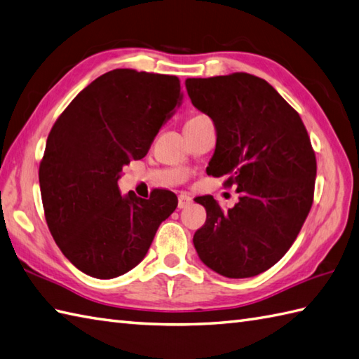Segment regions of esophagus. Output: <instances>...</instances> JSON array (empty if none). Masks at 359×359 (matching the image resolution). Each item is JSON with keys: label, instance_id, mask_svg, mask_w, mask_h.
<instances>
[{"label": "esophagus", "instance_id": "esophagus-1", "mask_svg": "<svg viewBox=\"0 0 359 359\" xmlns=\"http://www.w3.org/2000/svg\"><path fill=\"white\" fill-rule=\"evenodd\" d=\"M190 204H192V198L190 196L184 194L178 196V209H186V207H189Z\"/></svg>", "mask_w": 359, "mask_h": 359}]
</instances>
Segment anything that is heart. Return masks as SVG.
I'll use <instances>...</instances> for the list:
<instances>
[{
  "instance_id": "heart-1",
  "label": "heart",
  "mask_w": 359,
  "mask_h": 359,
  "mask_svg": "<svg viewBox=\"0 0 359 359\" xmlns=\"http://www.w3.org/2000/svg\"><path fill=\"white\" fill-rule=\"evenodd\" d=\"M195 118H203V115H196V116H194V118H190V119H195Z\"/></svg>"
}]
</instances>
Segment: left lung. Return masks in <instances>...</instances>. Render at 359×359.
Returning <instances> with one entry per match:
<instances>
[{
    "label": "left lung",
    "mask_w": 359,
    "mask_h": 359,
    "mask_svg": "<svg viewBox=\"0 0 359 359\" xmlns=\"http://www.w3.org/2000/svg\"><path fill=\"white\" fill-rule=\"evenodd\" d=\"M192 104L209 116L217 147L207 173L229 175L240 194L222 210L198 196L205 224L194 235L204 264L226 278L257 276L297 240L313 201L316 158L298 112L262 78L232 74L189 78Z\"/></svg>",
    "instance_id": "8db88e82"
}]
</instances>
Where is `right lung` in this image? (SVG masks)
Returning a JSON list of instances; mask_svg holds the SVG:
<instances>
[{
  "label": "right lung",
  "instance_id": "add662e5",
  "mask_svg": "<svg viewBox=\"0 0 359 359\" xmlns=\"http://www.w3.org/2000/svg\"><path fill=\"white\" fill-rule=\"evenodd\" d=\"M182 101L172 75L115 69L79 92L47 137L39 189L47 226L83 273L112 280L146 257L159 224L177 209L169 190L149 200L121 195L118 178L144 158Z\"/></svg>",
  "mask_w": 359,
  "mask_h": 359
}]
</instances>
